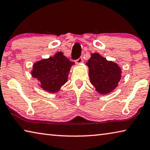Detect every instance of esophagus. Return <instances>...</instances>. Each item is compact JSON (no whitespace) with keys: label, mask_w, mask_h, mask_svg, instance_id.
<instances>
[{"label":"esophagus","mask_w":150,"mask_h":150,"mask_svg":"<svg viewBox=\"0 0 150 150\" xmlns=\"http://www.w3.org/2000/svg\"><path fill=\"white\" fill-rule=\"evenodd\" d=\"M83 62V60L82 59V57H80L79 58V59L77 60H76L75 63H77V64H81V63H82Z\"/></svg>","instance_id":"34e87169"}]
</instances>
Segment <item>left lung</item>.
<instances>
[{
  "label": "left lung",
  "mask_w": 150,
  "mask_h": 150,
  "mask_svg": "<svg viewBox=\"0 0 150 150\" xmlns=\"http://www.w3.org/2000/svg\"><path fill=\"white\" fill-rule=\"evenodd\" d=\"M86 65L88 67L90 82L100 95L110 93L118 87L122 70L117 63L108 61L98 53H94Z\"/></svg>",
  "instance_id": "left-lung-1"
}]
</instances>
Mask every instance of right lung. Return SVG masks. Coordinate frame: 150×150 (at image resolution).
Instances as JSON below:
<instances>
[{
    "instance_id": "1",
    "label": "right lung",
    "mask_w": 150,
    "mask_h": 150,
    "mask_svg": "<svg viewBox=\"0 0 150 150\" xmlns=\"http://www.w3.org/2000/svg\"><path fill=\"white\" fill-rule=\"evenodd\" d=\"M75 65L62 52L54 56L42 59L33 65L31 75L38 81V85L48 93L59 92L61 87L67 82L71 67Z\"/></svg>"
}]
</instances>
